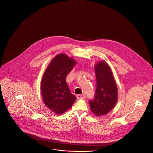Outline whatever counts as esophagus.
Instances as JSON below:
<instances>
[{"label": "esophagus", "instance_id": "obj_1", "mask_svg": "<svg viewBox=\"0 0 153 153\" xmlns=\"http://www.w3.org/2000/svg\"><path fill=\"white\" fill-rule=\"evenodd\" d=\"M76 97L77 99H84L85 98V95L84 94H78Z\"/></svg>", "mask_w": 153, "mask_h": 153}]
</instances>
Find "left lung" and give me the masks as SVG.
<instances>
[{
	"mask_svg": "<svg viewBox=\"0 0 153 153\" xmlns=\"http://www.w3.org/2000/svg\"><path fill=\"white\" fill-rule=\"evenodd\" d=\"M97 88L94 99L89 101L91 112L97 117L106 115L118 101V88L110 66L100 61L94 66Z\"/></svg>",
	"mask_w": 153,
	"mask_h": 153,
	"instance_id": "8db88e82",
	"label": "left lung"
}]
</instances>
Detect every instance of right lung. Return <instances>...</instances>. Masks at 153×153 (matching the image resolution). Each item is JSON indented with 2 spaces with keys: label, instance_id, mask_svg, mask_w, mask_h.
I'll return each mask as SVG.
<instances>
[{
  "label": "right lung",
  "instance_id": "right-lung-1",
  "mask_svg": "<svg viewBox=\"0 0 153 153\" xmlns=\"http://www.w3.org/2000/svg\"><path fill=\"white\" fill-rule=\"evenodd\" d=\"M76 63L67 55L60 53L52 59L44 73L41 83L42 98L44 104L54 113L66 112L76 100L66 81Z\"/></svg>",
  "mask_w": 153,
  "mask_h": 153
}]
</instances>
